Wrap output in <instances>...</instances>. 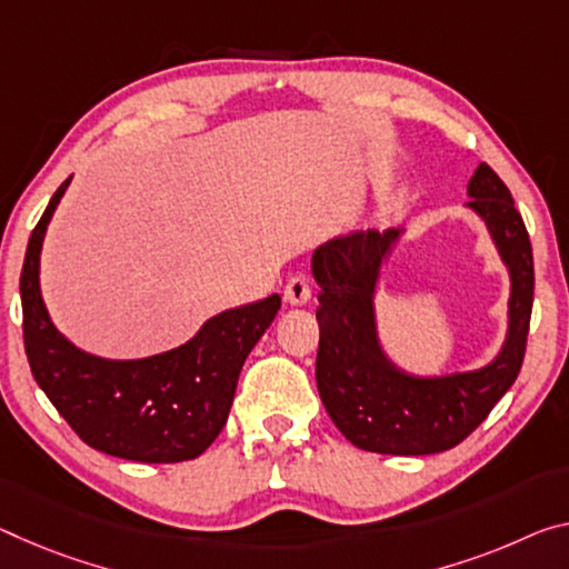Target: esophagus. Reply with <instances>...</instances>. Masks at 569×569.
<instances>
[{
	"instance_id": "34e87169",
	"label": "esophagus",
	"mask_w": 569,
	"mask_h": 569,
	"mask_svg": "<svg viewBox=\"0 0 569 569\" xmlns=\"http://www.w3.org/2000/svg\"><path fill=\"white\" fill-rule=\"evenodd\" d=\"M283 299H286V303H291V306H303L306 301L311 299L309 281H306L303 276L288 278V283L283 288Z\"/></svg>"
}]
</instances>
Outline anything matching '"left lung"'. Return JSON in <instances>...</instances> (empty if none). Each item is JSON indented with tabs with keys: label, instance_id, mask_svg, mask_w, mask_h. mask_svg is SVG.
I'll return each instance as SVG.
<instances>
[{
	"label": "left lung",
	"instance_id": "obj_1",
	"mask_svg": "<svg viewBox=\"0 0 569 569\" xmlns=\"http://www.w3.org/2000/svg\"><path fill=\"white\" fill-rule=\"evenodd\" d=\"M468 207L489 224L511 273L509 333L501 355L476 372L422 380L382 355L375 327V288L398 230H367L323 242L311 258L319 291L317 387L323 408L349 443L387 456L440 453L466 440L517 380L535 301L529 232L509 187L489 164L468 182Z\"/></svg>",
	"mask_w": 569,
	"mask_h": 569
}]
</instances>
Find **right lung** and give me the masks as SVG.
Instances as JSON below:
<instances>
[{
	"label": "right lung",
	"instance_id": "obj_1",
	"mask_svg": "<svg viewBox=\"0 0 569 569\" xmlns=\"http://www.w3.org/2000/svg\"><path fill=\"white\" fill-rule=\"evenodd\" d=\"M66 179L27 242L20 276L22 337L34 382L101 453L139 463L192 461L220 436L240 369L281 309V296L222 311L187 345L164 355L111 362L76 349L52 327L40 296V248Z\"/></svg>",
	"mask_w": 569,
	"mask_h": 569
}]
</instances>
